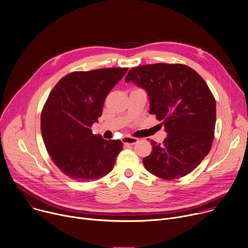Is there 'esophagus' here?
<instances>
[{"mask_svg":"<svg viewBox=\"0 0 248 248\" xmlns=\"http://www.w3.org/2000/svg\"><path fill=\"white\" fill-rule=\"evenodd\" d=\"M138 139L137 138H133V137H124V138H122V141H123V143H126V144H131V145H133V144H135V143H137L138 142Z\"/></svg>","mask_w":248,"mask_h":248,"instance_id":"34e87169","label":"esophagus"}]
</instances>
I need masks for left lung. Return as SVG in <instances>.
I'll use <instances>...</instances> for the list:
<instances>
[{"label":"left lung","mask_w":248,"mask_h":248,"mask_svg":"<svg viewBox=\"0 0 248 248\" xmlns=\"http://www.w3.org/2000/svg\"><path fill=\"white\" fill-rule=\"evenodd\" d=\"M125 81L146 92L150 113L167 133L162 143L151 140L152 154L142 160L145 169L165 180L190 173L208 155L214 139L216 102L206 82L178 63L137 66Z\"/></svg>","instance_id":"8db88e82"}]
</instances>
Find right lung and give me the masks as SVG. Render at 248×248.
<instances>
[{
	"label": "right lung",
	"instance_id": "right-lung-1",
	"mask_svg": "<svg viewBox=\"0 0 248 248\" xmlns=\"http://www.w3.org/2000/svg\"><path fill=\"white\" fill-rule=\"evenodd\" d=\"M127 70L72 72L48 94L41 114V132L49 156L69 178L89 182L113 169L122 141L93 135L91 127L102 116L106 97Z\"/></svg>",
	"mask_w": 248,
	"mask_h": 248
}]
</instances>
